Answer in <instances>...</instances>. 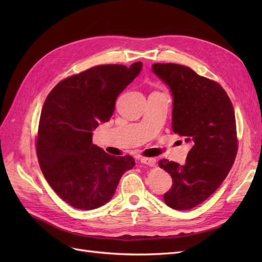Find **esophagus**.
Returning <instances> with one entry per match:
<instances>
[{"mask_svg":"<svg viewBox=\"0 0 262 262\" xmlns=\"http://www.w3.org/2000/svg\"><path fill=\"white\" fill-rule=\"evenodd\" d=\"M141 163L149 166V167H154V166L156 165V160L153 157H142Z\"/></svg>","mask_w":262,"mask_h":262,"instance_id":"34e87169","label":"esophagus"}]
</instances>
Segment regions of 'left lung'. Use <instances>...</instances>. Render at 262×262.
<instances>
[{"label":"left lung","mask_w":262,"mask_h":262,"mask_svg":"<svg viewBox=\"0 0 262 262\" xmlns=\"http://www.w3.org/2000/svg\"><path fill=\"white\" fill-rule=\"evenodd\" d=\"M152 71L168 86L172 96V131L191 144L185 165L168 160L158 162L172 178L164 201L173 210H190L215 191L234 164V108L220 84L190 68L155 63Z\"/></svg>","instance_id":"obj_1"}]
</instances>
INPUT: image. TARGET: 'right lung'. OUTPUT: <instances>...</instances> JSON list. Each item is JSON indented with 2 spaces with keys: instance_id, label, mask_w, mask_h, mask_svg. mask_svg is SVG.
Instances as JSON below:
<instances>
[{
  "instance_id": "1",
  "label": "right lung",
  "mask_w": 262,
  "mask_h": 262,
  "mask_svg": "<svg viewBox=\"0 0 262 262\" xmlns=\"http://www.w3.org/2000/svg\"><path fill=\"white\" fill-rule=\"evenodd\" d=\"M142 62L94 67L60 82L47 97L36 143L45 178L73 208L94 210L114 196L134 167L132 156H114L93 144V133L113 116L116 99L142 70Z\"/></svg>"
}]
</instances>
